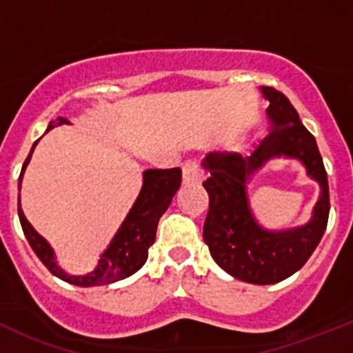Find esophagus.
I'll return each mask as SVG.
<instances>
[{
  "mask_svg": "<svg viewBox=\"0 0 353 353\" xmlns=\"http://www.w3.org/2000/svg\"><path fill=\"white\" fill-rule=\"evenodd\" d=\"M203 181V174L198 163L188 160L183 163V184H199Z\"/></svg>",
  "mask_w": 353,
  "mask_h": 353,
  "instance_id": "esophagus-1",
  "label": "esophagus"
}]
</instances>
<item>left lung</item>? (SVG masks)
<instances>
[{
  "label": "left lung",
  "mask_w": 353,
  "mask_h": 353,
  "mask_svg": "<svg viewBox=\"0 0 353 353\" xmlns=\"http://www.w3.org/2000/svg\"><path fill=\"white\" fill-rule=\"evenodd\" d=\"M270 102L266 116L270 134L249 157L210 152L201 167L210 208L203 239L216 265L234 279L254 285H270L294 275L305 265L326 230L330 215L328 176L314 137L299 119L290 101L272 87L259 88ZM294 158L320 184V199L312 219L301 228L270 231L252 213L248 201L250 177L272 158Z\"/></svg>",
  "instance_id": "obj_1"
}]
</instances>
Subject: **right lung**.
Returning <instances> with one entry per match:
<instances>
[{
    "instance_id": "obj_1",
    "label": "right lung",
    "mask_w": 353,
    "mask_h": 353,
    "mask_svg": "<svg viewBox=\"0 0 353 353\" xmlns=\"http://www.w3.org/2000/svg\"><path fill=\"white\" fill-rule=\"evenodd\" d=\"M61 124H70V121L66 117H58L56 121H51L46 133L51 131L54 126H61ZM37 143L39 140L35 141L30 154H28L27 160H25L22 172H20L19 190L22 188L25 169H27L28 162H30L32 154H34V148ZM179 186V167H176V169L145 170L140 194L134 199L126 219L123 220V223L119 225L117 232L114 234V237L110 239L105 251L101 254L95 268L92 272L85 273V275H70V273H66L58 265V259H56L54 249L51 248V244L25 219L19 196L20 223H22L23 234L27 237L30 248L34 249L37 258L44 263V266L52 275L77 287L109 285V283H114L117 280H123L126 276L133 275V273H137L145 265V261L148 258V248L155 243L157 225H159L160 216L169 208L170 201H172L174 194L177 193Z\"/></svg>"
}]
</instances>
